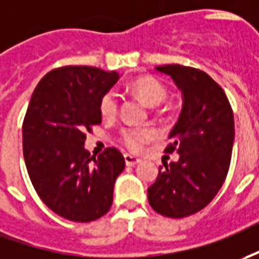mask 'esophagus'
Segmentation results:
<instances>
[{
  "instance_id": "esophagus-1",
  "label": "esophagus",
  "mask_w": 259,
  "mask_h": 259,
  "mask_svg": "<svg viewBox=\"0 0 259 259\" xmlns=\"http://www.w3.org/2000/svg\"><path fill=\"white\" fill-rule=\"evenodd\" d=\"M124 161H126V166H137L139 163H142V160L139 157H135L132 154H124Z\"/></svg>"
}]
</instances>
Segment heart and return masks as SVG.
Here are the masks:
<instances>
[{
    "instance_id": "b5f03b06",
    "label": "heart",
    "mask_w": 259,
    "mask_h": 259,
    "mask_svg": "<svg viewBox=\"0 0 259 259\" xmlns=\"http://www.w3.org/2000/svg\"><path fill=\"white\" fill-rule=\"evenodd\" d=\"M129 91L136 95L144 105L156 107L167 98V88L159 79L144 75L133 79L129 83ZM117 112V96L115 92H107L100 100V113L103 117H113ZM153 132L149 129H124L122 132L123 144L133 152H137L146 142L152 140Z\"/></svg>"
}]
</instances>
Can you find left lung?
<instances>
[{
	"instance_id": "obj_1",
	"label": "left lung",
	"mask_w": 259,
	"mask_h": 259,
	"mask_svg": "<svg viewBox=\"0 0 259 259\" xmlns=\"http://www.w3.org/2000/svg\"><path fill=\"white\" fill-rule=\"evenodd\" d=\"M154 69L173 79L183 105L166 149L179 153V160L160 166L147 198L164 217H189L208 205L226 181L235 136L233 109L221 86L203 70L181 65Z\"/></svg>"
}]
</instances>
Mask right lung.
<instances>
[{
	"mask_svg": "<svg viewBox=\"0 0 259 259\" xmlns=\"http://www.w3.org/2000/svg\"><path fill=\"white\" fill-rule=\"evenodd\" d=\"M120 79L92 66L51 70L33 91L22 124V149L35 191L61 217L89 223L113 203L124 157L109 147L91 157L86 135L102 122L100 100Z\"/></svg>",
	"mask_w": 259,
	"mask_h": 259,
	"instance_id": "obj_1",
	"label": "right lung"
}]
</instances>
